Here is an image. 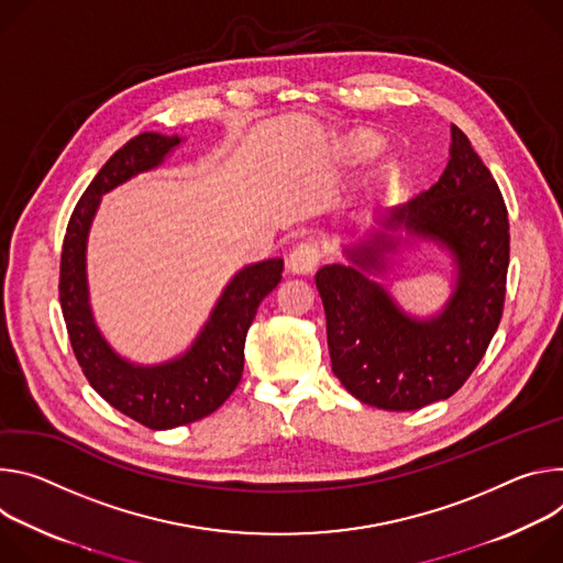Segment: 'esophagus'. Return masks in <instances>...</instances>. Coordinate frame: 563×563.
I'll return each instance as SVG.
<instances>
[{"mask_svg": "<svg viewBox=\"0 0 563 563\" xmlns=\"http://www.w3.org/2000/svg\"><path fill=\"white\" fill-rule=\"evenodd\" d=\"M322 262V245L316 239H306L297 243L290 255H288V266L292 273H310L316 271V266Z\"/></svg>", "mask_w": 563, "mask_h": 563, "instance_id": "34e87169", "label": "esophagus"}]
</instances>
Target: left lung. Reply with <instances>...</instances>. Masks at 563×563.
<instances>
[{
  "label": "left lung",
  "instance_id": "1",
  "mask_svg": "<svg viewBox=\"0 0 563 563\" xmlns=\"http://www.w3.org/2000/svg\"><path fill=\"white\" fill-rule=\"evenodd\" d=\"M385 223L441 241L456 257V290L439 318L402 316L385 288L364 275L380 268V253L394 245L385 236L351 250L362 272L329 264L316 284L340 383L364 405L411 411L454 396L483 360L504 316L510 223L501 190L456 124L441 178L391 210Z\"/></svg>",
  "mask_w": 563,
  "mask_h": 563
}]
</instances>
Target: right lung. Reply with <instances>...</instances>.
Returning a JSON list of instances; mask_svg holds the SVG:
<instances>
[{
	"label": "right lung",
	"mask_w": 563,
	"mask_h": 563,
	"mask_svg": "<svg viewBox=\"0 0 563 563\" xmlns=\"http://www.w3.org/2000/svg\"><path fill=\"white\" fill-rule=\"evenodd\" d=\"M178 136L145 132L122 145L76 203L59 257V303L78 364L89 385L120 413L150 429H172L217 411L241 383L245 333L262 299L282 282L284 260L243 268L228 284L212 318L183 357L161 366L124 362L98 333L85 277L87 232L100 197L139 172L156 167Z\"/></svg>",
	"instance_id": "add662e5"
}]
</instances>
